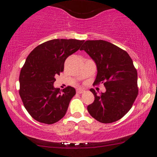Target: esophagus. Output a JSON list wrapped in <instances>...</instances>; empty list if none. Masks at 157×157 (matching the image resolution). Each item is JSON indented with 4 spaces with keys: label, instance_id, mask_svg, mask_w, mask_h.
Wrapping results in <instances>:
<instances>
[{
    "label": "esophagus",
    "instance_id": "1",
    "mask_svg": "<svg viewBox=\"0 0 157 157\" xmlns=\"http://www.w3.org/2000/svg\"><path fill=\"white\" fill-rule=\"evenodd\" d=\"M77 92L79 94H81L82 92H84V89H82V88H79V89H77Z\"/></svg>",
    "mask_w": 157,
    "mask_h": 157
}]
</instances>
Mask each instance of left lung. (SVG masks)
<instances>
[{"instance_id": "left-lung-1", "label": "left lung", "mask_w": 157, "mask_h": 157, "mask_svg": "<svg viewBox=\"0 0 157 157\" xmlns=\"http://www.w3.org/2000/svg\"><path fill=\"white\" fill-rule=\"evenodd\" d=\"M80 49L96 63L94 83L102 82L106 89L100 94L90 89L94 100L88 105V111L102 123L117 121L128 112L138 94L137 72L132 59L122 48L102 40H86Z\"/></svg>"}]
</instances>
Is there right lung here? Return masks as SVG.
<instances>
[{"label":"right lung","instance_id":"add662e5","mask_svg":"<svg viewBox=\"0 0 157 157\" xmlns=\"http://www.w3.org/2000/svg\"><path fill=\"white\" fill-rule=\"evenodd\" d=\"M84 40L54 39L34 48L27 57L19 77L20 91L25 109L35 120L53 124L67 111L75 89L60 91L54 87L55 77L63 71L65 60L76 52Z\"/></svg>","mask_w":157,"mask_h":157}]
</instances>
